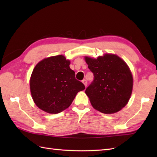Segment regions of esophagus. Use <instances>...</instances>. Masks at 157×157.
<instances>
[{"label": "esophagus", "mask_w": 157, "mask_h": 157, "mask_svg": "<svg viewBox=\"0 0 157 157\" xmlns=\"http://www.w3.org/2000/svg\"><path fill=\"white\" fill-rule=\"evenodd\" d=\"M82 82H83V84H84V86H86H86H87V84H88V82H87V80H86V79H83V80H82Z\"/></svg>", "instance_id": "34e87169"}]
</instances>
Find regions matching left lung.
<instances>
[{
  "label": "left lung",
  "instance_id": "left-lung-1",
  "mask_svg": "<svg viewBox=\"0 0 157 157\" xmlns=\"http://www.w3.org/2000/svg\"><path fill=\"white\" fill-rule=\"evenodd\" d=\"M94 80L86 89L92 106L105 114L119 111L128 104L133 88L132 72L118 56L105 54L92 59L85 56Z\"/></svg>",
  "mask_w": 157,
  "mask_h": 157
}]
</instances>
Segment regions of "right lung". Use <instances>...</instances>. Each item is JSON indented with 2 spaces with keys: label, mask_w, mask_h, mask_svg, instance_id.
<instances>
[{
  "label": "right lung",
  "mask_w": 157,
  "mask_h": 157,
  "mask_svg": "<svg viewBox=\"0 0 157 157\" xmlns=\"http://www.w3.org/2000/svg\"><path fill=\"white\" fill-rule=\"evenodd\" d=\"M70 61L63 55L46 58L33 70L29 86L32 98L39 109L56 114L71 105L76 94L84 90L83 83L75 79Z\"/></svg>",
  "instance_id": "obj_1"
}]
</instances>
